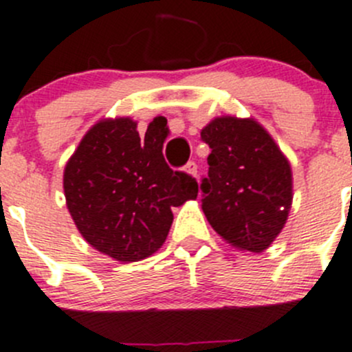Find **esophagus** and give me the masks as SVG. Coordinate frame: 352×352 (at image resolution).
<instances>
[{"label":"esophagus","mask_w":352,"mask_h":352,"mask_svg":"<svg viewBox=\"0 0 352 352\" xmlns=\"http://www.w3.org/2000/svg\"><path fill=\"white\" fill-rule=\"evenodd\" d=\"M184 172H187L189 175H192V177H198V165H196L195 161H189V163L184 166Z\"/></svg>","instance_id":"obj_1"}]
</instances>
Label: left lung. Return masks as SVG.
<instances>
[{"instance_id":"obj_1","label":"left lung","mask_w":352,"mask_h":352,"mask_svg":"<svg viewBox=\"0 0 352 352\" xmlns=\"http://www.w3.org/2000/svg\"><path fill=\"white\" fill-rule=\"evenodd\" d=\"M201 139L212 149L208 177L199 186L210 226L236 248L264 252L290 212V163L252 118H215L201 130Z\"/></svg>"}]
</instances>
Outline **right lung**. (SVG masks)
I'll use <instances>...</instances> for the list:
<instances>
[{
	"label": "right lung",
	"mask_w": 352,
	"mask_h": 352,
	"mask_svg": "<svg viewBox=\"0 0 352 352\" xmlns=\"http://www.w3.org/2000/svg\"><path fill=\"white\" fill-rule=\"evenodd\" d=\"M166 135L161 121L151 123L140 139L130 118L102 120L69 157L65 203L95 250L124 264L149 257L168 236L172 206L196 199V179L166 165Z\"/></svg>",
	"instance_id": "obj_1"
}]
</instances>
